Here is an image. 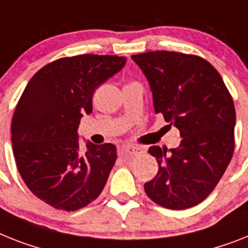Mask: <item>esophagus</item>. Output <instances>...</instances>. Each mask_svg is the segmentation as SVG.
<instances>
[{"label": "esophagus", "mask_w": 248, "mask_h": 248, "mask_svg": "<svg viewBox=\"0 0 248 248\" xmlns=\"http://www.w3.org/2000/svg\"><path fill=\"white\" fill-rule=\"evenodd\" d=\"M120 152L125 153V155H130V156H136V155H139V153H142V148H139V147H133V146H128V147H123L120 149Z\"/></svg>", "instance_id": "34e87169"}]
</instances>
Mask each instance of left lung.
Masks as SVG:
<instances>
[{"mask_svg":"<svg viewBox=\"0 0 248 248\" xmlns=\"http://www.w3.org/2000/svg\"><path fill=\"white\" fill-rule=\"evenodd\" d=\"M152 91L155 111L180 130L177 148L149 147L158 172L144 184L149 199L181 210L212 193L234 151L236 111L214 67L198 55L176 52L132 55Z\"/></svg>","mask_w":248,"mask_h":248,"instance_id":"1","label":"left lung"}]
</instances>
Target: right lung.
Listing matches in <instances>:
<instances>
[{
    "instance_id": "1",
    "label": "right lung",
    "mask_w": 248,
    "mask_h": 248,
    "mask_svg": "<svg viewBox=\"0 0 248 248\" xmlns=\"http://www.w3.org/2000/svg\"><path fill=\"white\" fill-rule=\"evenodd\" d=\"M125 57L82 54L39 69L12 118V151L24 183L55 209L78 210L97 198L116 161L111 143L79 146L78 125L92 95L122 71Z\"/></svg>"
}]
</instances>
